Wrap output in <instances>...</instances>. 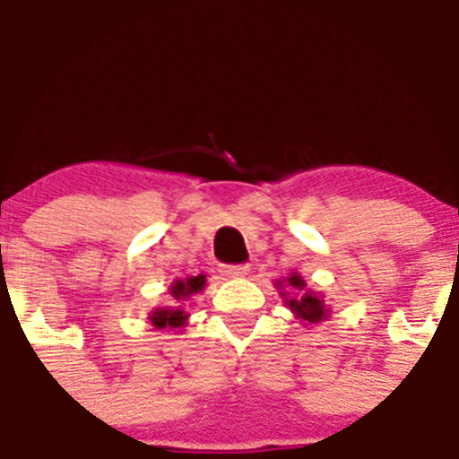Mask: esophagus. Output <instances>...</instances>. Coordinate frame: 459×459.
<instances>
[{
  "instance_id": "esophagus-1",
  "label": "esophagus",
  "mask_w": 459,
  "mask_h": 459,
  "mask_svg": "<svg viewBox=\"0 0 459 459\" xmlns=\"http://www.w3.org/2000/svg\"><path fill=\"white\" fill-rule=\"evenodd\" d=\"M220 273L224 277H244V274H248V266L246 264H224V266H220Z\"/></svg>"
}]
</instances>
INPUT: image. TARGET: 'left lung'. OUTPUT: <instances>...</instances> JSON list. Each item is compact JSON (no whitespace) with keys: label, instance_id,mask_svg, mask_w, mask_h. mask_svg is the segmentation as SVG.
<instances>
[{"label":"left lung","instance_id":"obj_1","mask_svg":"<svg viewBox=\"0 0 459 459\" xmlns=\"http://www.w3.org/2000/svg\"><path fill=\"white\" fill-rule=\"evenodd\" d=\"M288 286L297 288V290H303V288H306V283H303V279L294 273L288 277ZM288 306H290V310L299 318H301V321H307V323L323 321L327 315L325 306H323V301L316 297L315 292H306L301 299H290V301H288Z\"/></svg>","mask_w":459,"mask_h":459}]
</instances>
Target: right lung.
<instances>
[{"mask_svg":"<svg viewBox=\"0 0 459 459\" xmlns=\"http://www.w3.org/2000/svg\"><path fill=\"white\" fill-rule=\"evenodd\" d=\"M206 283V277L204 274H197V277H191V279H185V281H176L171 286V297L178 299V301H186V299L191 297V294L200 292L202 288H204ZM186 315L180 310V307H162V310L153 312L152 321L153 325L158 327H180L182 323H185Z\"/></svg>","mask_w":459,"mask_h":459,"instance_id":"obj_1","label":"right lung"}]
</instances>
